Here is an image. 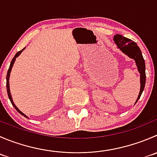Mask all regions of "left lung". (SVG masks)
Instances as JSON below:
<instances>
[{
	"label": "left lung",
	"mask_w": 157,
	"mask_h": 157,
	"mask_svg": "<svg viewBox=\"0 0 157 157\" xmlns=\"http://www.w3.org/2000/svg\"><path fill=\"white\" fill-rule=\"evenodd\" d=\"M113 40L117 48L124 54L135 60L137 70L140 74V90L137 99L135 102V103H136L144 91L146 84V66L144 57L137 44L129 38L125 37L121 34H116L113 36Z\"/></svg>",
	"instance_id": "obj_1"
}]
</instances>
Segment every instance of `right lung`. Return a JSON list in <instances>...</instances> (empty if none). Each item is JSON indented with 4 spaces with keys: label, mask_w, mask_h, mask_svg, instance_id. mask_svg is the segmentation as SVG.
Listing matches in <instances>:
<instances>
[{
    "label": "right lung",
    "mask_w": 157,
    "mask_h": 157,
    "mask_svg": "<svg viewBox=\"0 0 157 157\" xmlns=\"http://www.w3.org/2000/svg\"><path fill=\"white\" fill-rule=\"evenodd\" d=\"M25 48H26V47H25V48H23V49L21 50V51H18V52L16 54H15L14 57H13V59H12L11 62H10V67H9V69H8V71H7V95H8L9 99H10V102H11V103H12V105H13V107H14L15 109H17V112L19 113H21V115L24 116V117H26V118H28V117H27V116H26L25 114L24 113L21 112V111L20 110V109H18L17 107V106H16V105L14 104V103H13V99H12V97H11V94H10V85H9V78H10V72H11V70H12V67H13V63H14V62H15V60H16V58H17V57L18 56H20V54H21V53H22V51H24V50L25 49Z\"/></svg>",
    "instance_id": "right-lung-1"
}]
</instances>
